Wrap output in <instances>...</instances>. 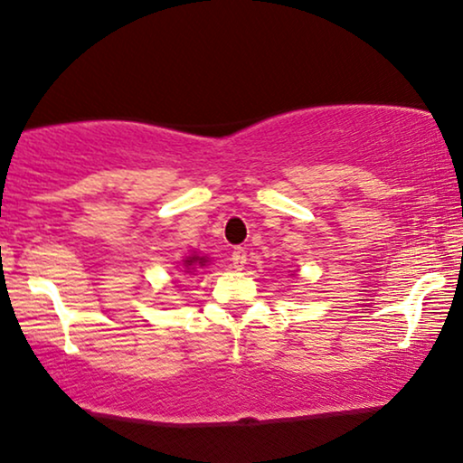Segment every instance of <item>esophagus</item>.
I'll list each match as a JSON object with an SVG mask.
<instances>
[{"label":"esophagus","instance_id":"34e87169","mask_svg":"<svg viewBox=\"0 0 463 463\" xmlns=\"http://www.w3.org/2000/svg\"><path fill=\"white\" fill-rule=\"evenodd\" d=\"M230 261H232V265L236 269H244V265H246V250L242 249V246H238V249L232 250Z\"/></svg>","mask_w":463,"mask_h":463}]
</instances>
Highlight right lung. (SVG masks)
Returning <instances> with one entry per match:
<instances>
[{"label":"right lung","instance_id":"1","mask_svg":"<svg viewBox=\"0 0 463 463\" xmlns=\"http://www.w3.org/2000/svg\"><path fill=\"white\" fill-rule=\"evenodd\" d=\"M195 263L204 265V263H206V259H200V257H189V259H185V268H187V269H194V265H195Z\"/></svg>","mask_w":463,"mask_h":463}]
</instances>
